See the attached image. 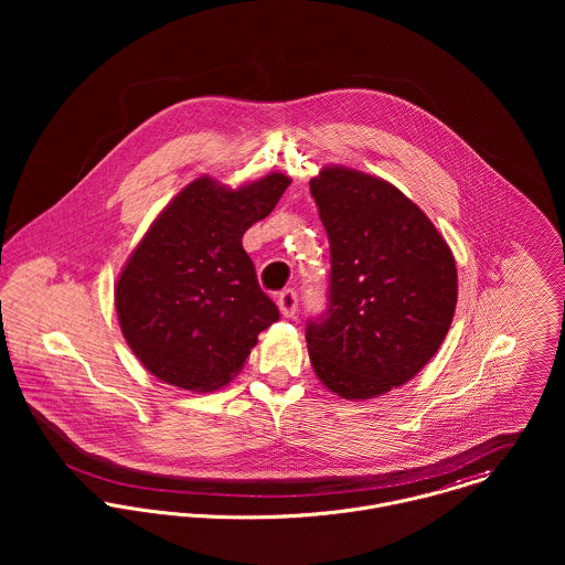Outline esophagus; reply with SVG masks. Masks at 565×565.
I'll return each mask as SVG.
<instances>
[{
	"label": "esophagus",
	"mask_w": 565,
	"mask_h": 565,
	"mask_svg": "<svg viewBox=\"0 0 565 565\" xmlns=\"http://www.w3.org/2000/svg\"><path fill=\"white\" fill-rule=\"evenodd\" d=\"M276 302H278V309H280V313L285 318H294L296 316V311H298V294L294 289L282 291Z\"/></svg>",
	"instance_id": "obj_1"
}]
</instances>
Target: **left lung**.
<instances>
[{
	"instance_id": "obj_1",
	"label": "left lung",
	"mask_w": 565,
	"mask_h": 565,
	"mask_svg": "<svg viewBox=\"0 0 565 565\" xmlns=\"http://www.w3.org/2000/svg\"><path fill=\"white\" fill-rule=\"evenodd\" d=\"M330 243L328 305L307 323L311 365L345 401L411 381L439 350L457 307L455 256L394 184L348 167L311 180Z\"/></svg>"
}]
</instances>
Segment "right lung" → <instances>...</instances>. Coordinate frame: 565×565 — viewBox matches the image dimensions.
Here are the masks:
<instances>
[{
	"label": "right lung",
	"instance_id": "add662e5",
	"mask_svg": "<svg viewBox=\"0 0 565 565\" xmlns=\"http://www.w3.org/2000/svg\"><path fill=\"white\" fill-rule=\"evenodd\" d=\"M291 178L269 173L231 189L202 175L154 220L115 287L121 332L162 383L213 392L233 381L280 318L243 249V233L265 220Z\"/></svg>",
	"mask_w": 565,
	"mask_h": 565
}]
</instances>
